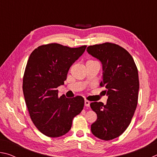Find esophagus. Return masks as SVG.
I'll use <instances>...</instances> for the list:
<instances>
[{"label": "esophagus", "mask_w": 157, "mask_h": 157, "mask_svg": "<svg viewBox=\"0 0 157 157\" xmlns=\"http://www.w3.org/2000/svg\"><path fill=\"white\" fill-rule=\"evenodd\" d=\"M84 105L86 106V107H89L90 106V102L89 100H85V101H84Z\"/></svg>", "instance_id": "obj_1"}]
</instances>
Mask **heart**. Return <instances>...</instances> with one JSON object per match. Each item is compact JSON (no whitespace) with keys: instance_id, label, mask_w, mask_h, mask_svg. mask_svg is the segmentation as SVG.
I'll return each instance as SVG.
<instances>
[{"instance_id":"b5f03b06","label":"heart","mask_w":157,"mask_h":157,"mask_svg":"<svg viewBox=\"0 0 157 157\" xmlns=\"http://www.w3.org/2000/svg\"><path fill=\"white\" fill-rule=\"evenodd\" d=\"M91 61H92V60H89V61H88V62H91Z\"/></svg>"}]
</instances>
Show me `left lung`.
Listing matches in <instances>:
<instances>
[{
    "label": "left lung",
    "instance_id": "8db88e82",
    "mask_svg": "<svg viewBox=\"0 0 157 157\" xmlns=\"http://www.w3.org/2000/svg\"><path fill=\"white\" fill-rule=\"evenodd\" d=\"M87 52L102 64V80L108 99L107 104L94 102L91 108L97 114L91 124L95 136L109 140L120 136L131 123L138 104L139 80L132 55L118 45L104 43L89 46Z\"/></svg>",
    "mask_w": 157,
    "mask_h": 157
}]
</instances>
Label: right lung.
<instances>
[{
	"instance_id": "right-lung-1",
	"label": "right lung",
	"mask_w": 157,
	"mask_h": 157,
	"mask_svg": "<svg viewBox=\"0 0 157 157\" xmlns=\"http://www.w3.org/2000/svg\"><path fill=\"white\" fill-rule=\"evenodd\" d=\"M86 48L49 44L39 46L30 55L23 79V95L34 124L47 136L66 134L74 117L83 109V98L59 97L57 88L64 84L69 68Z\"/></svg>"
}]
</instances>
